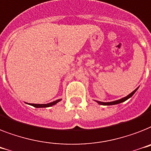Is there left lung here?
<instances>
[{
  "label": "left lung",
  "instance_id": "left-lung-1",
  "mask_svg": "<svg viewBox=\"0 0 151 151\" xmlns=\"http://www.w3.org/2000/svg\"><path fill=\"white\" fill-rule=\"evenodd\" d=\"M138 88L139 87H137V89H136L135 90H133L131 93H129V94L127 95V96H125V97H123V98L119 99V100H117V101H111V102H101V101H96V103H98L99 104H101V105H114V104H118L122 103V102H124V101H127L128 99H129L130 97H131V96L134 94L135 93H136V91L138 90Z\"/></svg>",
  "mask_w": 151,
  "mask_h": 151
}]
</instances>
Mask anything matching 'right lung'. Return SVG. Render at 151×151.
<instances>
[{
	"instance_id": "add662e5",
	"label": "right lung",
	"mask_w": 151,
	"mask_h": 151,
	"mask_svg": "<svg viewBox=\"0 0 151 151\" xmlns=\"http://www.w3.org/2000/svg\"><path fill=\"white\" fill-rule=\"evenodd\" d=\"M61 99H58V100H56V101H53V102H50V103L48 104H29L30 105L33 106L35 108H48V107H51V106L55 105L57 103H58L59 101H61Z\"/></svg>"
}]
</instances>
